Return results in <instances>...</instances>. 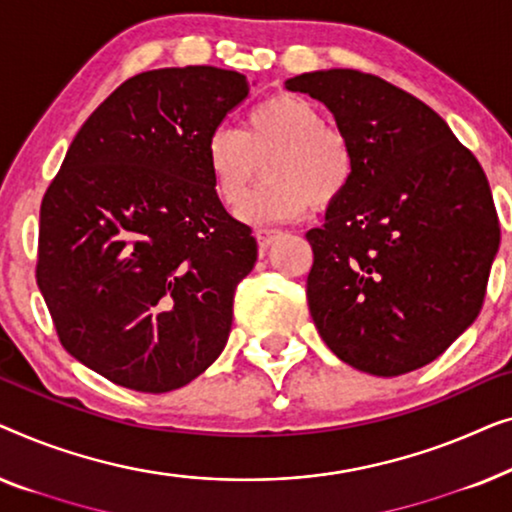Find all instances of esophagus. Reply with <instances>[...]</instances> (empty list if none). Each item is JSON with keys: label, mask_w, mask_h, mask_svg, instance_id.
I'll use <instances>...</instances> for the list:
<instances>
[{"label": "esophagus", "mask_w": 512, "mask_h": 512, "mask_svg": "<svg viewBox=\"0 0 512 512\" xmlns=\"http://www.w3.org/2000/svg\"><path fill=\"white\" fill-rule=\"evenodd\" d=\"M255 236H257V243H259V246H262V248H269L271 243L278 239V236H283V232H280V229H266V227H264V229H257Z\"/></svg>", "instance_id": "esophagus-1"}]
</instances>
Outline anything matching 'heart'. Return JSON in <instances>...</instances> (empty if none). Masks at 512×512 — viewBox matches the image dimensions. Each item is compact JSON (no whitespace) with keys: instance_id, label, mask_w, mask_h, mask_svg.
<instances>
[{"instance_id":"b5f03b06","label":"heart","mask_w":512,"mask_h":512,"mask_svg":"<svg viewBox=\"0 0 512 512\" xmlns=\"http://www.w3.org/2000/svg\"><path fill=\"white\" fill-rule=\"evenodd\" d=\"M264 159L270 161V183L243 206L248 222L294 220L311 204H334L355 174L348 141L327 127L318 106L297 95L264 99L250 109L241 132L218 127L206 136V171L218 197L232 208L245 201L256 162Z\"/></svg>"}]
</instances>
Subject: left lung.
<instances>
[{
    "instance_id": "left-lung-1",
    "label": "left lung",
    "mask_w": 512,
    "mask_h": 512,
    "mask_svg": "<svg viewBox=\"0 0 512 512\" xmlns=\"http://www.w3.org/2000/svg\"><path fill=\"white\" fill-rule=\"evenodd\" d=\"M285 88L318 99L355 174L306 234L311 318L341 362L394 378L434 362L478 318L499 253L487 176L441 115L355 69H320Z\"/></svg>"
}]
</instances>
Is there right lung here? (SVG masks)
Instances as JSON below:
<instances>
[{"instance_id": "1", "label": "right lung", "mask_w": 512, "mask_h": 512, "mask_svg": "<svg viewBox=\"0 0 512 512\" xmlns=\"http://www.w3.org/2000/svg\"><path fill=\"white\" fill-rule=\"evenodd\" d=\"M248 92L239 71H143L83 122L43 194L37 285L69 355L115 385L178 390L225 350L257 241L204 143Z\"/></svg>"}]
</instances>
